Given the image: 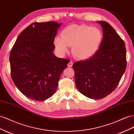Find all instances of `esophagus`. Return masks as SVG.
<instances>
[{
	"label": "esophagus",
	"instance_id": "obj_1",
	"mask_svg": "<svg viewBox=\"0 0 134 134\" xmlns=\"http://www.w3.org/2000/svg\"><path fill=\"white\" fill-rule=\"evenodd\" d=\"M73 62H72V61H70V62L68 64V66L71 68L72 67V66H73Z\"/></svg>",
	"mask_w": 134,
	"mask_h": 134
}]
</instances>
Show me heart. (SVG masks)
<instances>
[{"label":"heart","instance_id":"b5f03b06","mask_svg":"<svg viewBox=\"0 0 134 134\" xmlns=\"http://www.w3.org/2000/svg\"><path fill=\"white\" fill-rule=\"evenodd\" d=\"M103 38L100 29L88 25H70L62 31L61 37L54 39L53 44L59 55H63L72 46L71 52L77 58L87 59L97 52Z\"/></svg>","mask_w":134,"mask_h":134}]
</instances>
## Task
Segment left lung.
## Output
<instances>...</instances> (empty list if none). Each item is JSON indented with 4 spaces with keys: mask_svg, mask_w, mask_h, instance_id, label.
I'll use <instances>...</instances> for the list:
<instances>
[{
    "mask_svg": "<svg viewBox=\"0 0 134 134\" xmlns=\"http://www.w3.org/2000/svg\"><path fill=\"white\" fill-rule=\"evenodd\" d=\"M98 23L103 31L100 48L90 59L73 65L76 87L83 95L93 99H103L113 92L127 65L124 41L109 24Z\"/></svg>",
    "mask_w": 134,
    "mask_h": 134,
    "instance_id": "left-lung-1",
    "label": "left lung"
}]
</instances>
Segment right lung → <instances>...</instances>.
<instances>
[{
  "mask_svg": "<svg viewBox=\"0 0 134 134\" xmlns=\"http://www.w3.org/2000/svg\"><path fill=\"white\" fill-rule=\"evenodd\" d=\"M61 24L33 23L18 36L10 51V74L17 88L28 98L43 101L51 97L68 60L53 53Z\"/></svg>",
  "mask_w": 134,
  "mask_h": 134,
  "instance_id": "add662e5",
  "label": "right lung"
}]
</instances>
